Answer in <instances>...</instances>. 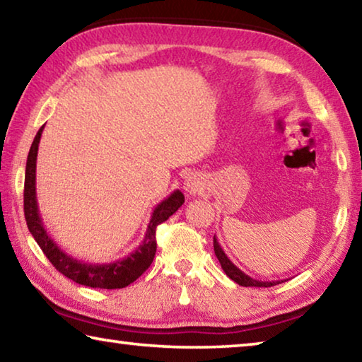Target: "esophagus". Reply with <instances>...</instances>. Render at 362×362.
I'll return each mask as SVG.
<instances>
[{
    "label": "esophagus",
    "instance_id": "obj_1",
    "mask_svg": "<svg viewBox=\"0 0 362 362\" xmlns=\"http://www.w3.org/2000/svg\"><path fill=\"white\" fill-rule=\"evenodd\" d=\"M183 189H185L188 194L199 193L201 189H203V180H201L199 175L188 174L185 177V182H183Z\"/></svg>",
    "mask_w": 362,
    "mask_h": 362
}]
</instances>
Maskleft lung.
Returning a JSON list of instances; mask_svg holds the SVG:
<instances>
[{
	"mask_svg": "<svg viewBox=\"0 0 362 362\" xmlns=\"http://www.w3.org/2000/svg\"><path fill=\"white\" fill-rule=\"evenodd\" d=\"M214 252H216L220 265H222L223 272L226 273V276L235 281V283H238L240 286H243V287H272V286H276V284L283 283V281H259V279L250 278L249 274L241 272V269L238 268L235 263H233L228 259V257H226V254L223 252V249L218 244L216 236H214Z\"/></svg>",
	"mask_w": 362,
	"mask_h": 362,
	"instance_id": "8db88e82",
	"label": "left lung"
}]
</instances>
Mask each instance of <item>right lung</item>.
Listing matches in <instances>:
<instances>
[{"label": "right lung", "instance_id": "1", "mask_svg": "<svg viewBox=\"0 0 362 362\" xmlns=\"http://www.w3.org/2000/svg\"><path fill=\"white\" fill-rule=\"evenodd\" d=\"M45 126L35 136L32 146H30L27 168H25V187H23V211L28 230L38 243L47 260L56 269L78 284L99 287V289H122V287L134 283L146 268L151 265L156 252V226L166 222L179 207L185 203V196L180 189L170 193L166 199L156 204L151 212V218L146 226V233L140 246L134 252L119 260L110 263H89L76 259L59 246L49 235L38 209L36 199V156H38V145Z\"/></svg>", "mask_w": 362, "mask_h": 362}]
</instances>
